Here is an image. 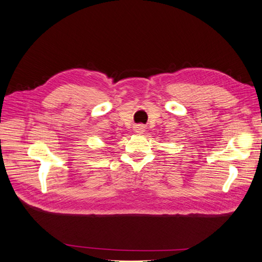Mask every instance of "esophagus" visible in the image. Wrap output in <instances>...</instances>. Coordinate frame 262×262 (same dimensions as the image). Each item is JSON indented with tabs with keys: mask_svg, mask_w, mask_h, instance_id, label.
I'll list each match as a JSON object with an SVG mask.
<instances>
[{
	"mask_svg": "<svg viewBox=\"0 0 262 262\" xmlns=\"http://www.w3.org/2000/svg\"><path fill=\"white\" fill-rule=\"evenodd\" d=\"M134 132H135L136 134H138V135H141V134H143L145 132V126L144 125L134 126Z\"/></svg>",
	"mask_w": 262,
	"mask_h": 262,
	"instance_id": "1",
	"label": "esophagus"
}]
</instances>
